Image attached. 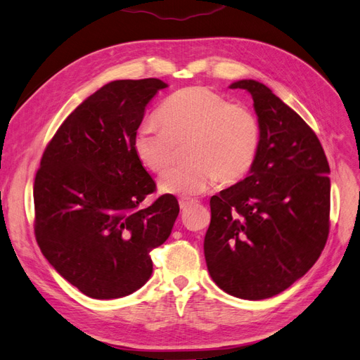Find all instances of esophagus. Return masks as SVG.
<instances>
[{
  "label": "esophagus",
  "mask_w": 360,
  "mask_h": 360,
  "mask_svg": "<svg viewBox=\"0 0 360 360\" xmlns=\"http://www.w3.org/2000/svg\"><path fill=\"white\" fill-rule=\"evenodd\" d=\"M180 203V209H183V210H186L188 206H192V205H195V203H198V202H188V200H180L179 202Z\"/></svg>",
  "instance_id": "esophagus-1"
}]
</instances>
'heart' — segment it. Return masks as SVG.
Segmentation results:
<instances>
[{
	"label": "heart",
	"mask_w": 360,
	"mask_h": 360,
	"mask_svg": "<svg viewBox=\"0 0 360 360\" xmlns=\"http://www.w3.org/2000/svg\"><path fill=\"white\" fill-rule=\"evenodd\" d=\"M161 126L142 123L134 136V153L148 170L160 174L184 145L186 164L168 170L160 180L164 193L190 198L218 180L240 181L256 161L262 131L256 115L244 105L206 87L173 93L158 112Z\"/></svg>",
	"instance_id": "heart-1"
}]
</instances>
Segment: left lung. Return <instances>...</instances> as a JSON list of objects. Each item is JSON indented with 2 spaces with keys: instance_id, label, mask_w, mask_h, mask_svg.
<instances>
[{
  "instance_id": "obj_1",
  "label": "left lung",
  "mask_w": 360,
  "mask_h": 360,
  "mask_svg": "<svg viewBox=\"0 0 360 360\" xmlns=\"http://www.w3.org/2000/svg\"><path fill=\"white\" fill-rule=\"evenodd\" d=\"M262 139L250 176L210 198V278L241 300L271 298L319 260L330 231V167L320 139L264 84L241 79Z\"/></svg>"
}]
</instances>
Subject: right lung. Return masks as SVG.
Instances as JSON below:
<instances>
[{
  "mask_svg": "<svg viewBox=\"0 0 360 360\" xmlns=\"http://www.w3.org/2000/svg\"><path fill=\"white\" fill-rule=\"evenodd\" d=\"M158 78L105 84L63 120L34 177V236L63 279L94 300L122 298L153 273L151 250L172 234L173 195L141 202L155 181L134 153V136Z\"/></svg>",
  "mask_w": 360,
  "mask_h": 360,
  "instance_id": "add662e5",
  "label": "right lung"
}]
</instances>
